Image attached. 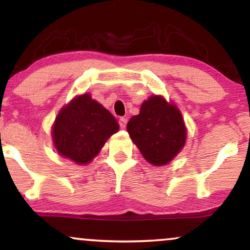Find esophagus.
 <instances>
[{
	"label": "esophagus",
	"instance_id": "1",
	"mask_svg": "<svg viewBox=\"0 0 250 250\" xmlns=\"http://www.w3.org/2000/svg\"><path fill=\"white\" fill-rule=\"evenodd\" d=\"M119 125H120V128H125V125H127V119L125 118H120L119 120Z\"/></svg>",
	"mask_w": 250,
	"mask_h": 250
}]
</instances>
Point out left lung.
<instances>
[{
	"mask_svg": "<svg viewBox=\"0 0 250 250\" xmlns=\"http://www.w3.org/2000/svg\"><path fill=\"white\" fill-rule=\"evenodd\" d=\"M132 142L148 163L154 166L168 164L178 154L187 137V129L178 107L160 96L142 104L140 114L127 125Z\"/></svg>",
	"mask_w": 250,
	"mask_h": 250,
	"instance_id": "1",
	"label": "left lung"
}]
</instances>
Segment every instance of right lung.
I'll return each instance as SVG.
<instances>
[{"instance_id":"add662e5","label":"right lung","mask_w":250,"mask_h":250,"mask_svg":"<svg viewBox=\"0 0 250 250\" xmlns=\"http://www.w3.org/2000/svg\"><path fill=\"white\" fill-rule=\"evenodd\" d=\"M119 130V123L88 93L76 97L60 110L53 125L58 152L76 164H88L106 141Z\"/></svg>"}]
</instances>
